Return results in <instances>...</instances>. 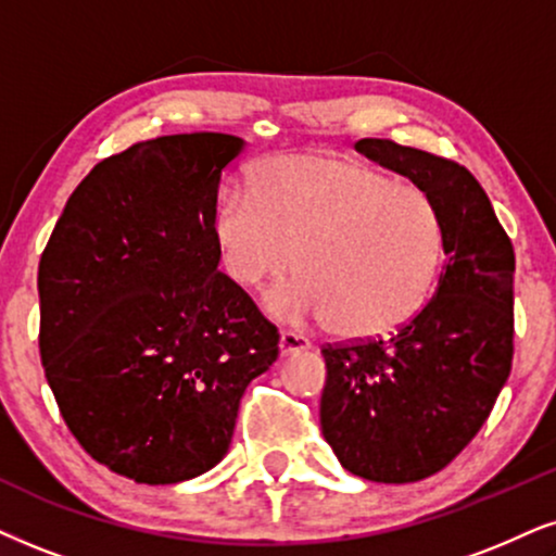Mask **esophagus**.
<instances>
[{"label": "esophagus", "mask_w": 556, "mask_h": 556, "mask_svg": "<svg viewBox=\"0 0 556 556\" xmlns=\"http://www.w3.org/2000/svg\"><path fill=\"white\" fill-rule=\"evenodd\" d=\"M311 349V341L305 339V336L300 333H292V330H282V336H279V351L282 354H298V351H307Z\"/></svg>", "instance_id": "obj_1"}]
</instances>
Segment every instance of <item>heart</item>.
I'll list each match as a JSON object with an SVG mask.
<instances>
[{"instance_id": "obj_1", "label": "heart", "mask_w": 556, "mask_h": 556, "mask_svg": "<svg viewBox=\"0 0 556 556\" xmlns=\"http://www.w3.org/2000/svg\"><path fill=\"white\" fill-rule=\"evenodd\" d=\"M223 269L256 290L290 269L266 307L323 320L346 339H384L424 313L444 264V223L424 189L359 161L274 156L251 192L226 189L213 213Z\"/></svg>"}]
</instances>
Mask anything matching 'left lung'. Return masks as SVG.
<instances>
[{"instance_id":"obj_1","label":"left lung","mask_w":556,"mask_h":556,"mask_svg":"<svg viewBox=\"0 0 556 556\" xmlns=\"http://www.w3.org/2000/svg\"><path fill=\"white\" fill-rule=\"evenodd\" d=\"M356 151L431 197L446 264L424 313L392 339L323 349L320 428L351 475L418 482L475 439L510 375L516 256L465 166L382 138Z\"/></svg>"}]
</instances>
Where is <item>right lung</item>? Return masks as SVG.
I'll use <instances>...</instances> for the list:
<instances>
[{"label":"right lung","mask_w":556,"mask_h":556,"mask_svg":"<svg viewBox=\"0 0 556 556\" xmlns=\"http://www.w3.org/2000/svg\"><path fill=\"white\" fill-rule=\"evenodd\" d=\"M243 149L181 132L100 161L40 256V359L61 416L136 482L213 469L245 388L279 356L277 328L217 271V187Z\"/></svg>","instance_id":"obj_1"}]
</instances>
